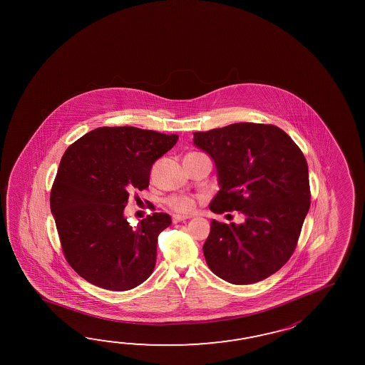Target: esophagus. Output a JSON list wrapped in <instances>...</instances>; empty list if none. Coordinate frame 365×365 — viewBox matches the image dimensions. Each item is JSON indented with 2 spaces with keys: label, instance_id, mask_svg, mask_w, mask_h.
Returning a JSON list of instances; mask_svg holds the SVG:
<instances>
[{
  "label": "esophagus",
  "instance_id": "obj_1",
  "mask_svg": "<svg viewBox=\"0 0 365 365\" xmlns=\"http://www.w3.org/2000/svg\"><path fill=\"white\" fill-rule=\"evenodd\" d=\"M186 219H189V217H186V215H179V214H175L173 217H172V220H173V223H179V222H184Z\"/></svg>",
  "mask_w": 365,
  "mask_h": 365
}]
</instances>
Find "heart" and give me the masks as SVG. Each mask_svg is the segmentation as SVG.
I'll use <instances>...</instances> for the list:
<instances>
[{"label":"heart","mask_w":365,"mask_h":365,"mask_svg":"<svg viewBox=\"0 0 365 365\" xmlns=\"http://www.w3.org/2000/svg\"><path fill=\"white\" fill-rule=\"evenodd\" d=\"M165 202L172 210L181 212V214H187V212L193 211L195 207V200L189 195H173Z\"/></svg>","instance_id":"heart-1"}]
</instances>
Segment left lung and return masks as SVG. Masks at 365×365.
I'll return each instance as SVG.
<instances>
[{"instance_id":"1","label":"left lung","mask_w":365,"mask_h":365,"mask_svg":"<svg viewBox=\"0 0 365 365\" xmlns=\"http://www.w3.org/2000/svg\"><path fill=\"white\" fill-rule=\"evenodd\" d=\"M193 135L217 168L219 192L210 210L244 215L240 225L211 220L203 245L210 270L232 284L266 279L292 256L309 211L302 150L274 125L237 123Z\"/></svg>"}]
</instances>
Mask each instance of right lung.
Segmentation results:
<instances>
[{"label":"right lung","instance_id":"obj_1","mask_svg":"<svg viewBox=\"0 0 365 365\" xmlns=\"http://www.w3.org/2000/svg\"><path fill=\"white\" fill-rule=\"evenodd\" d=\"M178 140V134L104 126L65 151L51 211L66 261L88 283L128 291L154 272L158 236L171 217L154 212L132 227L124 209L132 190L148 187L153 164Z\"/></svg>","mask_w":365,"mask_h":365}]
</instances>
